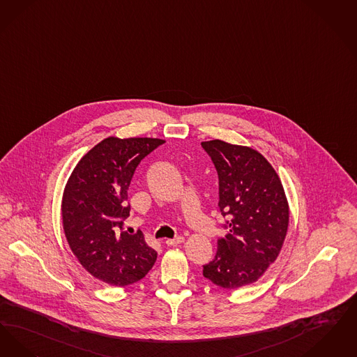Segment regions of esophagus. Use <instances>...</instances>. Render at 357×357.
<instances>
[{
	"label": "esophagus",
	"instance_id": "34e87169",
	"mask_svg": "<svg viewBox=\"0 0 357 357\" xmlns=\"http://www.w3.org/2000/svg\"><path fill=\"white\" fill-rule=\"evenodd\" d=\"M181 243H184V237H183V236H177L176 238H168V240H165V244L169 245V247L181 244Z\"/></svg>",
	"mask_w": 357,
	"mask_h": 357
}]
</instances>
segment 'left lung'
Returning a JSON list of instances; mask_svg holds the SVG:
<instances>
[{
    "instance_id": "left-lung-1",
    "label": "left lung",
    "mask_w": 357,
    "mask_h": 357,
    "mask_svg": "<svg viewBox=\"0 0 357 357\" xmlns=\"http://www.w3.org/2000/svg\"><path fill=\"white\" fill-rule=\"evenodd\" d=\"M218 174V208L229 232L218 241L205 279L225 289L253 284L282 248L289 205L279 174L257 151L221 139L202 142Z\"/></svg>"
}]
</instances>
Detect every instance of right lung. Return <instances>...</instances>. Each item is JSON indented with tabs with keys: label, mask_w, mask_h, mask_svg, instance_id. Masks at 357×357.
<instances>
[{
	"label": "right lung",
	"mask_w": 357,
	"mask_h": 357,
	"mask_svg": "<svg viewBox=\"0 0 357 357\" xmlns=\"http://www.w3.org/2000/svg\"><path fill=\"white\" fill-rule=\"evenodd\" d=\"M165 141L108 137L78 161L62 196V227L79 264L96 279L125 287L145 278L157 253L141 233L123 231L128 189L141 160Z\"/></svg>",
	"instance_id": "1"
}]
</instances>
